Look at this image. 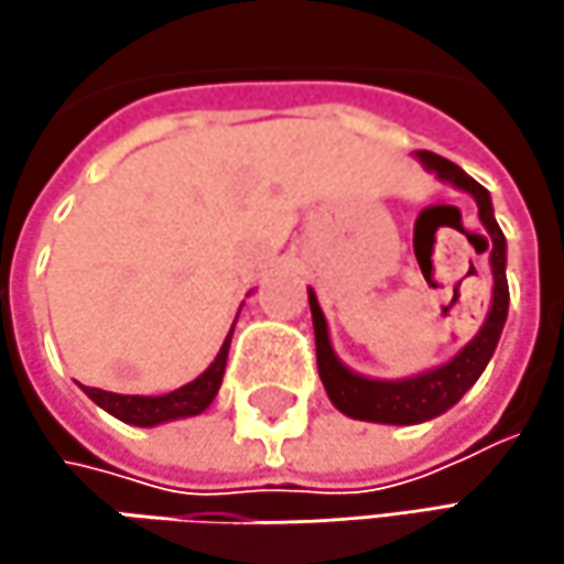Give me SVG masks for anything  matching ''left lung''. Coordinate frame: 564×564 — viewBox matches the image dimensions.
Returning <instances> with one entry per match:
<instances>
[{"instance_id":"left-lung-1","label":"left lung","mask_w":564,"mask_h":564,"mask_svg":"<svg viewBox=\"0 0 564 564\" xmlns=\"http://www.w3.org/2000/svg\"><path fill=\"white\" fill-rule=\"evenodd\" d=\"M417 163L427 172H434L441 182L474 195L477 202V215L490 235V274H494V296H490V310H487V319L484 326L477 329V336L447 362L434 366V369H424L417 376H408V379H369V376H359L352 372L333 349V339H329V326H326V316L319 310V300L316 293L310 290V313H313V333H316V366H319V379H323V389L329 394V401L346 414V417H356V421H376V424H421V421H431L437 414H444L447 408H454L464 394L474 389V382L484 376L487 362L494 359L497 352V343H500V333L507 326L509 313V283H507V238L497 225V215H494V198L490 192L470 178L467 172L460 170L457 163L437 156V153H427V150H417L414 153Z\"/></svg>"}]
</instances>
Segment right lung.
Returning a JSON list of instances; mask_svg holds the SVG:
<instances>
[{"label":"right lung","mask_w":564,"mask_h":564,"mask_svg":"<svg viewBox=\"0 0 564 564\" xmlns=\"http://www.w3.org/2000/svg\"><path fill=\"white\" fill-rule=\"evenodd\" d=\"M235 323H238V316H235ZM231 333H235V326L228 329V336H225L218 356L212 359V366L198 379H192L188 386H182V389H175L170 394H117L104 392V389H87V386H80V389H84V394L94 404H100L107 414H113V417H120L127 424H137V427H156V424L178 421V417H195V414H202L215 401V394L221 389Z\"/></svg>","instance_id":"right-lung-1"}]
</instances>
